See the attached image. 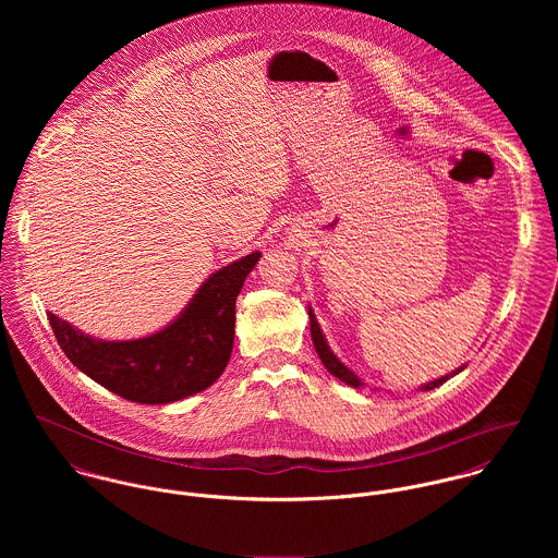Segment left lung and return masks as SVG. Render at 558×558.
<instances>
[{
    "mask_svg": "<svg viewBox=\"0 0 558 558\" xmlns=\"http://www.w3.org/2000/svg\"><path fill=\"white\" fill-rule=\"evenodd\" d=\"M310 324H312V341H314V348H316L319 361L324 363V367H326L335 378H339L341 383H345L348 387H354V389L365 387L363 380H361L350 367H345V365L335 356V352L330 350V345H328V341H326V337H324V332H322V328H319L318 319L314 316V310H312V307H310ZM464 367H466V365L458 367L456 372H451V374H447V376H442V378H438V380H432V383L423 385L418 391H432V389L440 387L442 383H447L449 378H453L456 374H460Z\"/></svg>",
    "mask_w": 558,
    "mask_h": 558,
    "instance_id": "left-lung-1",
    "label": "left lung"
}]
</instances>
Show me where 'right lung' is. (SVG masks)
<instances>
[{"mask_svg":"<svg viewBox=\"0 0 558 558\" xmlns=\"http://www.w3.org/2000/svg\"><path fill=\"white\" fill-rule=\"evenodd\" d=\"M259 251L213 272L189 305L157 332L107 341L49 314L71 363L100 387L137 403H169L208 389L228 367L234 348L236 299Z\"/></svg>","mask_w":558,"mask_h":558,"instance_id":"1","label":"right lung"}]
</instances>
